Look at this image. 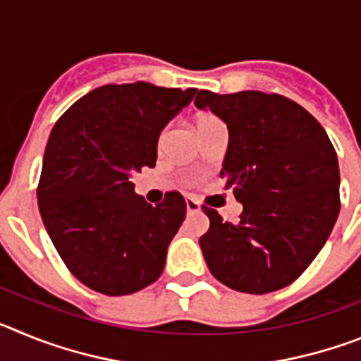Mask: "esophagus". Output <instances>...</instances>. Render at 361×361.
<instances>
[{"label":"esophagus","instance_id":"esophagus-1","mask_svg":"<svg viewBox=\"0 0 361 361\" xmlns=\"http://www.w3.org/2000/svg\"><path fill=\"white\" fill-rule=\"evenodd\" d=\"M186 209H188V213H199L200 204L197 202L193 197H186Z\"/></svg>","mask_w":361,"mask_h":361}]
</instances>
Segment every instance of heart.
<instances>
[{
	"label": "heart",
	"mask_w": 361,
	"mask_h": 361,
	"mask_svg": "<svg viewBox=\"0 0 361 361\" xmlns=\"http://www.w3.org/2000/svg\"><path fill=\"white\" fill-rule=\"evenodd\" d=\"M216 121L219 119H216L215 116H212V114H200L195 121V126H197V130H199V128H202V126H206V124L216 123Z\"/></svg>",
	"instance_id": "obj_1"
}]
</instances>
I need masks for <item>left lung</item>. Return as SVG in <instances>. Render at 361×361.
Here are the masks:
<instances>
[{"label":"left lung","instance_id":"8db88e82","mask_svg":"<svg viewBox=\"0 0 361 361\" xmlns=\"http://www.w3.org/2000/svg\"><path fill=\"white\" fill-rule=\"evenodd\" d=\"M199 110L228 126L220 177L242 204L237 224L204 208L199 240L216 280L264 295L295 282L329 238L340 213V168L329 137L291 99L257 90H199Z\"/></svg>","mask_w":361,"mask_h":361}]
</instances>
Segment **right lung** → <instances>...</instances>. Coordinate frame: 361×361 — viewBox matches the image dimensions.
Returning <instances> with one entry per match:
<instances>
[{
  "label": "right lung",
  "instance_id": "right-lung-1",
  "mask_svg": "<svg viewBox=\"0 0 361 361\" xmlns=\"http://www.w3.org/2000/svg\"><path fill=\"white\" fill-rule=\"evenodd\" d=\"M195 94L145 81L104 85L52 128L37 188L41 219L66 267L94 291L130 295L161 276L186 202L170 191L152 206L132 175L155 166L161 132Z\"/></svg>",
  "mask_w": 361,
  "mask_h": 361
}]
</instances>
